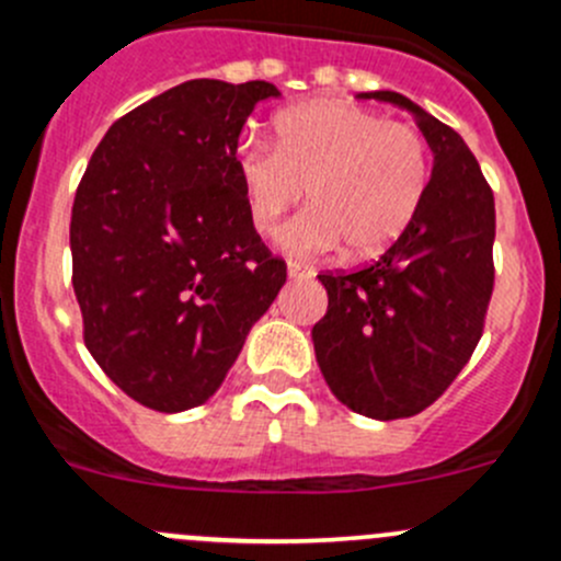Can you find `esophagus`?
<instances>
[{"instance_id": "esophagus-1", "label": "esophagus", "mask_w": 561, "mask_h": 561, "mask_svg": "<svg viewBox=\"0 0 561 561\" xmlns=\"http://www.w3.org/2000/svg\"><path fill=\"white\" fill-rule=\"evenodd\" d=\"M287 274H290V279H312L314 268L312 265L298 263V260H290V263H287Z\"/></svg>"}]
</instances>
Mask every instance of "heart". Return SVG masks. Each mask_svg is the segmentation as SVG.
I'll return each mask as SVG.
<instances>
[{
  "label": "heart",
  "mask_w": 561,
  "mask_h": 561,
  "mask_svg": "<svg viewBox=\"0 0 561 561\" xmlns=\"http://www.w3.org/2000/svg\"><path fill=\"white\" fill-rule=\"evenodd\" d=\"M236 168L257 233H276L309 192L312 206L287 225L282 244L304 257L342 244L371 257L421 211L432 149L415 124L347 100H312L276 116V146L241 140Z\"/></svg>",
  "instance_id": "heart-1"
}]
</instances>
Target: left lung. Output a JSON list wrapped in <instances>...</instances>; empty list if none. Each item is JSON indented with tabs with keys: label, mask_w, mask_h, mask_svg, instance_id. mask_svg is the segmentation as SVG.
Instances as JSON below:
<instances>
[{
	"label": "left lung",
	"mask_w": 561,
	"mask_h": 561,
	"mask_svg": "<svg viewBox=\"0 0 561 561\" xmlns=\"http://www.w3.org/2000/svg\"><path fill=\"white\" fill-rule=\"evenodd\" d=\"M434 151L410 228L371 263L320 271L328 312L312 328L328 388L358 415L412 417L439 399L478 347L494 293V192L461 135L396 92Z\"/></svg>",
	"instance_id": "1"
}]
</instances>
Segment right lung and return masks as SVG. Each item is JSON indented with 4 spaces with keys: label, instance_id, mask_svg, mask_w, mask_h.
Masks as SVG:
<instances>
[{
    "label": "right lung",
    "instance_id": "1",
    "mask_svg": "<svg viewBox=\"0 0 561 561\" xmlns=\"http://www.w3.org/2000/svg\"><path fill=\"white\" fill-rule=\"evenodd\" d=\"M265 81L195 78L111 124L76 190L72 290L83 342L129 399L203 404L287 282L254 230L236 151Z\"/></svg>",
    "mask_w": 561,
    "mask_h": 561
}]
</instances>
